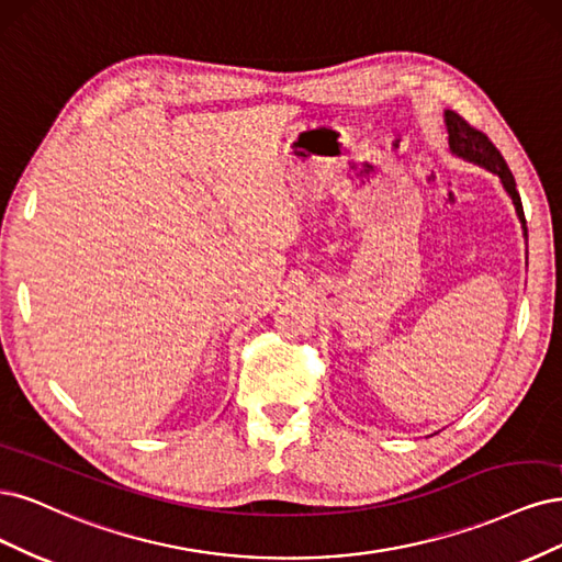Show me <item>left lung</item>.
<instances>
[{
    "label": "left lung",
    "mask_w": 562,
    "mask_h": 562,
    "mask_svg": "<svg viewBox=\"0 0 562 562\" xmlns=\"http://www.w3.org/2000/svg\"><path fill=\"white\" fill-rule=\"evenodd\" d=\"M443 123H446V131H448V149L452 156H458L467 162H474L479 168H485L487 172L497 175L502 189L506 191V195L512 198L516 216L520 222L522 228V238H525V247H528V226H525V214H522V203H520V195L516 191V179L506 166V160L502 158V154L497 151L495 144L487 139L481 131L472 128L460 114L446 110L443 112Z\"/></svg>",
    "instance_id": "left-lung-1"
}]
</instances>
